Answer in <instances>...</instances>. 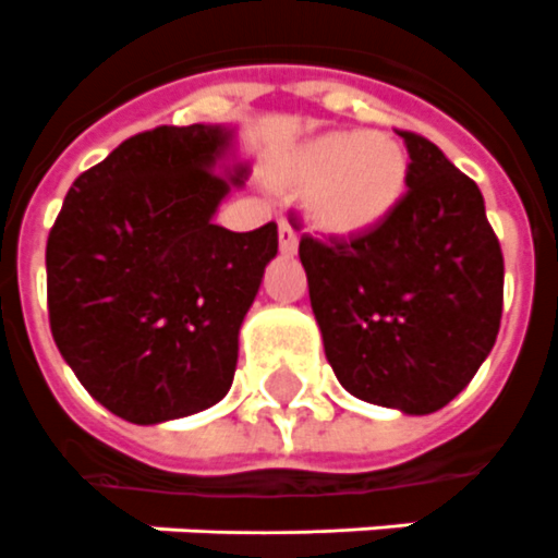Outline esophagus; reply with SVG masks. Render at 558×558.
<instances>
[{
	"instance_id": "1",
	"label": "esophagus",
	"mask_w": 558,
	"mask_h": 558,
	"mask_svg": "<svg viewBox=\"0 0 558 558\" xmlns=\"http://www.w3.org/2000/svg\"><path fill=\"white\" fill-rule=\"evenodd\" d=\"M296 244H300V235H296V230L291 227V221H288V218H279V251H282L284 256H293V253H296Z\"/></svg>"
}]
</instances>
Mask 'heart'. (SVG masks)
Segmentation results:
<instances>
[{"instance_id":"b5f03b06","label":"heart","mask_w":558,"mask_h":558,"mask_svg":"<svg viewBox=\"0 0 558 558\" xmlns=\"http://www.w3.org/2000/svg\"><path fill=\"white\" fill-rule=\"evenodd\" d=\"M288 184L305 190V209L331 235H365L395 213L409 181L400 141L383 132H325L311 137L284 167Z\"/></svg>"}]
</instances>
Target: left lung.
<instances>
[{
    "mask_svg": "<svg viewBox=\"0 0 558 558\" xmlns=\"http://www.w3.org/2000/svg\"><path fill=\"white\" fill-rule=\"evenodd\" d=\"M405 195L351 239L302 235L300 258L342 389L405 414L458 398L496 345L505 256L478 184L414 132Z\"/></svg>",
    "mask_w": 558,
    "mask_h": 558,
    "instance_id": "left-lung-1",
    "label": "left lung"
}]
</instances>
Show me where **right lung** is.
<instances>
[{
  "label": "right lung",
  "instance_id": "add662e5",
  "mask_svg": "<svg viewBox=\"0 0 558 558\" xmlns=\"http://www.w3.org/2000/svg\"><path fill=\"white\" fill-rule=\"evenodd\" d=\"M233 132L158 126L71 184L48 233V323L97 403L153 426L233 386L239 328L279 251L276 225H213L247 167L218 175Z\"/></svg>",
  "mask_w": 558,
  "mask_h": 558
}]
</instances>
